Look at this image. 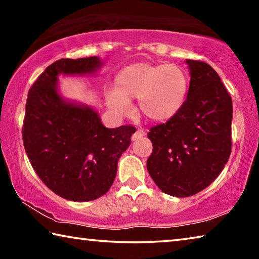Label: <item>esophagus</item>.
Wrapping results in <instances>:
<instances>
[{"instance_id": "esophagus-1", "label": "esophagus", "mask_w": 259, "mask_h": 259, "mask_svg": "<svg viewBox=\"0 0 259 259\" xmlns=\"http://www.w3.org/2000/svg\"><path fill=\"white\" fill-rule=\"evenodd\" d=\"M144 136H145V131L142 130V129H138L136 133L133 135V140H138V139H142Z\"/></svg>"}]
</instances>
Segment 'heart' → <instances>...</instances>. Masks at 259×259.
Segmentation results:
<instances>
[{
	"mask_svg": "<svg viewBox=\"0 0 259 259\" xmlns=\"http://www.w3.org/2000/svg\"><path fill=\"white\" fill-rule=\"evenodd\" d=\"M188 84L186 72L177 65L134 64L116 76L117 89L107 94V104L117 115H124L133 109L130 99L138 98L144 115L153 121H166L182 109Z\"/></svg>",
	"mask_w": 259,
	"mask_h": 259,
	"instance_id": "b5f03b06",
	"label": "heart"
}]
</instances>
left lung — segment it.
I'll list each match as a JSON object with an SVG mask.
<instances>
[{"mask_svg": "<svg viewBox=\"0 0 259 259\" xmlns=\"http://www.w3.org/2000/svg\"><path fill=\"white\" fill-rule=\"evenodd\" d=\"M191 83L183 107L152 126L147 170L165 194L185 198L208 187L224 169L232 150V98L216 71L187 59Z\"/></svg>", "mask_w": 259, "mask_h": 259, "instance_id": "1", "label": "left lung"}]
</instances>
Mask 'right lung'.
Segmentation results:
<instances>
[{
    "label": "right lung",
    "mask_w": 259,
    "mask_h": 259,
    "mask_svg": "<svg viewBox=\"0 0 259 259\" xmlns=\"http://www.w3.org/2000/svg\"><path fill=\"white\" fill-rule=\"evenodd\" d=\"M99 66L98 57L57 60L30 87L26 102L23 142L30 164L48 188L76 202L106 194L136 131L130 124L108 129L93 108L59 96V74L94 73Z\"/></svg>",
    "instance_id": "obj_1"
}]
</instances>
